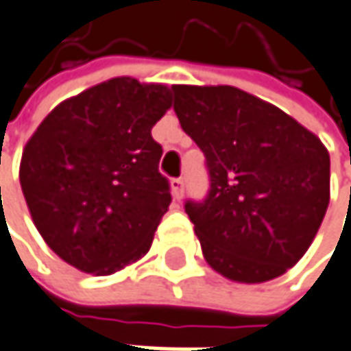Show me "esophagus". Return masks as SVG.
I'll list each match as a JSON object with an SVG mask.
<instances>
[{
  "label": "esophagus",
  "mask_w": 351,
  "mask_h": 351,
  "mask_svg": "<svg viewBox=\"0 0 351 351\" xmlns=\"http://www.w3.org/2000/svg\"><path fill=\"white\" fill-rule=\"evenodd\" d=\"M171 189H173V196L176 200H180L184 196V180L182 178H173L171 180Z\"/></svg>",
  "instance_id": "1"
}]
</instances>
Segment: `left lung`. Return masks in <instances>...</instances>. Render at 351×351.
Here are the masks:
<instances>
[{
	"mask_svg": "<svg viewBox=\"0 0 351 351\" xmlns=\"http://www.w3.org/2000/svg\"><path fill=\"white\" fill-rule=\"evenodd\" d=\"M182 131L206 156L210 191L186 202L204 260L260 284L306 254L330 204V155L296 119L230 85H175Z\"/></svg>",
	"mask_w": 351,
	"mask_h": 351,
	"instance_id": "1",
	"label": "left lung"
}]
</instances>
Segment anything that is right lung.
I'll return each instance as SVG.
<instances>
[{"instance_id":"1","label":"right lung","mask_w":351,"mask_h":351,"mask_svg":"<svg viewBox=\"0 0 351 351\" xmlns=\"http://www.w3.org/2000/svg\"><path fill=\"white\" fill-rule=\"evenodd\" d=\"M171 95L114 77L59 103L27 141L19 182L33 224L77 270L109 276L149 252L171 204L151 134Z\"/></svg>"}]
</instances>
